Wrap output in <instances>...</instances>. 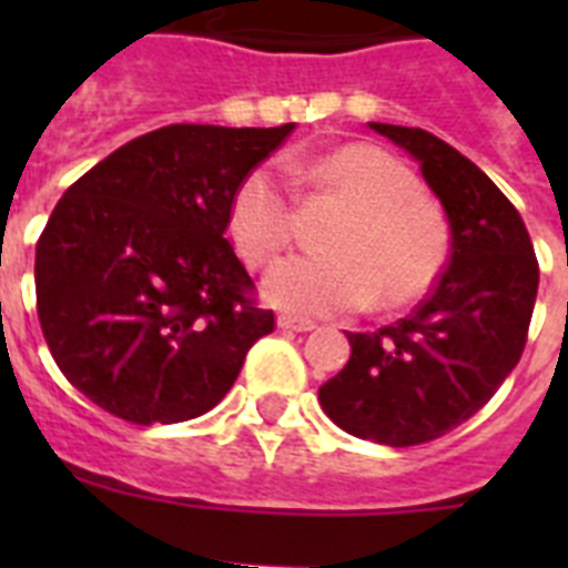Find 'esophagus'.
Returning <instances> with one entry per match:
<instances>
[{"label":"esophagus","instance_id":"34e87169","mask_svg":"<svg viewBox=\"0 0 568 568\" xmlns=\"http://www.w3.org/2000/svg\"><path fill=\"white\" fill-rule=\"evenodd\" d=\"M276 324L283 329H288V333H310V329H315V321L297 318V315H280Z\"/></svg>","mask_w":568,"mask_h":568}]
</instances>
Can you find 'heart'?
Instances as JSON below:
<instances>
[{"instance_id": "b5f03b06", "label": "heart", "mask_w": 568, "mask_h": 568, "mask_svg": "<svg viewBox=\"0 0 568 568\" xmlns=\"http://www.w3.org/2000/svg\"><path fill=\"white\" fill-rule=\"evenodd\" d=\"M285 171L315 200L347 212L329 230L324 256H294L271 267L265 297L292 315H336L377 301L400 310L422 301L450 256L448 217L400 159L374 144L324 155H292ZM230 235L250 267H267L297 239V203L274 168H256L230 203Z\"/></svg>"}]
</instances>
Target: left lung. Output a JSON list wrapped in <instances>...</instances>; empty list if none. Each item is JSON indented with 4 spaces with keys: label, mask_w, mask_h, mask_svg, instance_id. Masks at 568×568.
<instances>
[{
    "label": "left lung",
    "mask_w": 568,
    "mask_h": 568,
    "mask_svg": "<svg viewBox=\"0 0 568 568\" xmlns=\"http://www.w3.org/2000/svg\"><path fill=\"white\" fill-rule=\"evenodd\" d=\"M372 129L418 159L448 214L450 258L413 315L347 333L351 359L318 400L351 436L409 448L468 422L516 368L539 265L521 214L475 162L424 129Z\"/></svg>",
    "instance_id": "obj_1"
}]
</instances>
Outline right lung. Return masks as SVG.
<instances>
[{
    "label": "right lung",
    "instance_id": "right-lung-1",
    "mask_svg": "<svg viewBox=\"0 0 568 568\" xmlns=\"http://www.w3.org/2000/svg\"><path fill=\"white\" fill-rule=\"evenodd\" d=\"M292 129L162 126L58 200L34 256L40 329L100 409L144 427L196 418L274 333L226 226L239 182Z\"/></svg>",
    "mask_w": 568,
    "mask_h": 568
}]
</instances>
